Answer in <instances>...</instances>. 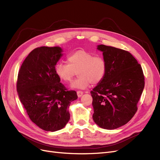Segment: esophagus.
I'll return each mask as SVG.
<instances>
[{
  "instance_id": "obj_1",
  "label": "esophagus",
  "mask_w": 160,
  "mask_h": 160,
  "mask_svg": "<svg viewBox=\"0 0 160 160\" xmlns=\"http://www.w3.org/2000/svg\"><path fill=\"white\" fill-rule=\"evenodd\" d=\"M77 94H78V97H81L82 95V94H83V92L81 91H77Z\"/></svg>"
}]
</instances>
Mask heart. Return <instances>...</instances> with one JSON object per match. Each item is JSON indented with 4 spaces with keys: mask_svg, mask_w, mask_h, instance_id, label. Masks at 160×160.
<instances>
[{
    "mask_svg": "<svg viewBox=\"0 0 160 160\" xmlns=\"http://www.w3.org/2000/svg\"><path fill=\"white\" fill-rule=\"evenodd\" d=\"M68 63L60 62L55 67L56 75L64 82H69L78 72L79 78L71 84L74 89H85L91 83L97 85L105 77L107 65L101 56L87 51L78 50L68 57Z\"/></svg>",
    "mask_w": 160,
    "mask_h": 160,
    "instance_id": "b5f03b06",
    "label": "heart"
}]
</instances>
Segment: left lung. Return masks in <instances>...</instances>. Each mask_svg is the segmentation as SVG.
I'll return each mask as SVG.
<instances>
[{"label":"left lung","instance_id":"1","mask_svg":"<svg viewBox=\"0 0 160 160\" xmlns=\"http://www.w3.org/2000/svg\"><path fill=\"white\" fill-rule=\"evenodd\" d=\"M97 48L102 52L107 69L103 80L91 91L92 119L99 127L113 130L129 122L137 111L144 76L130 52L102 44Z\"/></svg>","mask_w":160,"mask_h":160}]
</instances>
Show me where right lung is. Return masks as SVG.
<instances>
[{
  "label": "right lung",
  "mask_w": 160,
  "mask_h": 160,
  "mask_svg": "<svg viewBox=\"0 0 160 160\" xmlns=\"http://www.w3.org/2000/svg\"><path fill=\"white\" fill-rule=\"evenodd\" d=\"M62 53L59 46L37 48L26 57L18 72L20 101L30 120L46 131L65 127L70 119L71 102L78 98L77 92L67 91L56 73Z\"/></svg>",
  "instance_id": "right-lung-1"
}]
</instances>
